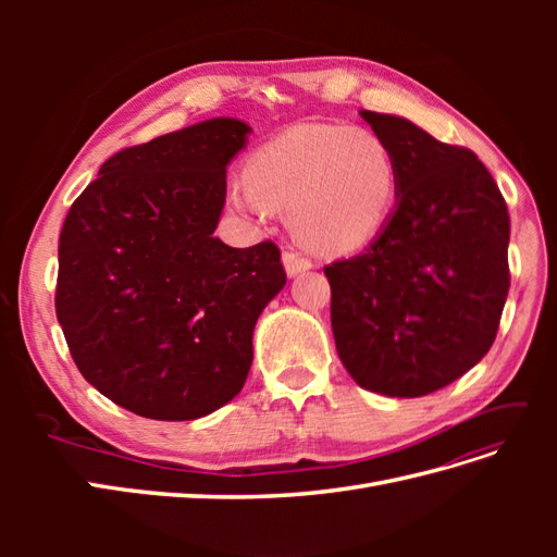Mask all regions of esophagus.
Wrapping results in <instances>:
<instances>
[{
  "label": "esophagus",
  "instance_id": "1",
  "mask_svg": "<svg viewBox=\"0 0 557 557\" xmlns=\"http://www.w3.org/2000/svg\"><path fill=\"white\" fill-rule=\"evenodd\" d=\"M281 260H283V267H285V274H288L290 278L305 274L311 269V260L305 258V256H299V252H293V250H285Z\"/></svg>",
  "mask_w": 557,
  "mask_h": 557
}]
</instances>
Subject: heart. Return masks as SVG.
Masks as SVG:
<instances>
[{"label":"heart","mask_w":557,"mask_h":557,"mask_svg":"<svg viewBox=\"0 0 557 557\" xmlns=\"http://www.w3.org/2000/svg\"><path fill=\"white\" fill-rule=\"evenodd\" d=\"M397 166L376 132L299 125L262 146L230 205L264 221L272 207L290 211L297 237L320 252H348L374 239L395 205Z\"/></svg>","instance_id":"1"}]
</instances>
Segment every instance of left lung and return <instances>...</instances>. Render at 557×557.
<instances>
[{"label":"left lung","instance_id":"8db88e82","mask_svg":"<svg viewBox=\"0 0 557 557\" xmlns=\"http://www.w3.org/2000/svg\"><path fill=\"white\" fill-rule=\"evenodd\" d=\"M360 115L393 150L397 201L364 252L325 267L334 344L364 391L423 397L495 342L509 295V211L471 150L407 117Z\"/></svg>","mask_w":557,"mask_h":557}]
</instances>
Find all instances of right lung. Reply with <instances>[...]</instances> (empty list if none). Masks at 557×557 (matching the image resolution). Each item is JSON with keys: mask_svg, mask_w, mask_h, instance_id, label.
Masks as SVG:
<instances>
[{"mask_svg": "<svg viewBox=\"0 0 557 557\" xmlns=\"http://www.w3.org/2000/svg\"><path fill=\"white\" fill-rule=\"evenodd\" d=\"M250 132L211 117L125 148L66 213L58 320L83 379L132 413L195 420L246 383L252 330L285 285L272 242L213 237Z\"/></svg>", "mask_w": 557, "mask_h": 557, "instance_id": "1", "label": "right lung"}]
</instances>
